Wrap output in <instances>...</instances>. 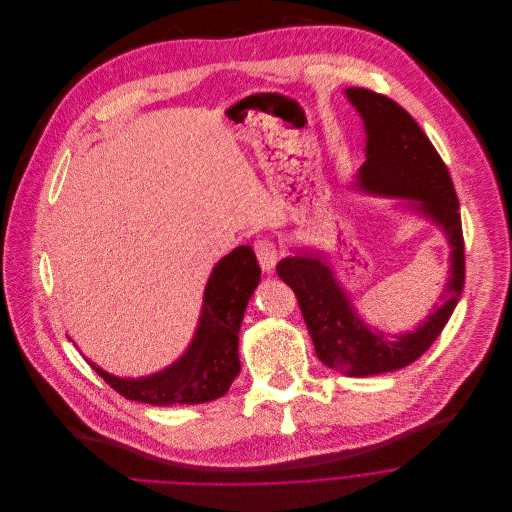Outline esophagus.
<instances>
[{
	"instance_id": "34e87169",
	"label": "esophagus",
	"mask_w": 512,
	"mask_h": 512,
	"mask_svg": "<svg viewBox=\"0 0 512 512\" xmlns=\"http://www.w3.org/2000/svg\"><path fill=\"white\" fill-rule=\"evenodd\" d=\"M254 252H256L258 262H260V268H262L264 272H272L274 266H276V262H278V256H280L276 244L270 242V240H258V242L254 244Z\"/></svg>"
}]
</instances>
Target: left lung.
<instances>
[{
  "instance_id": "8db88e82",
  "label": "left lung",
  "mask_w": 512,
  "mask_h": 512,
  "mask_svg": "<svg viewBox=\"0 0 512 512\" xmlns=\"http://www.w3.org/2000/svg\"><path fill=\"white\" fill-rule=\"evenodd\" d=\"M345 94L361 115L367 135V161L355 187L373 195L420 201L412 206L444 230L452 250L442 304L405 335L367 327L321 252L300 250L278 262L276 272L296 294L317 357L349 377H367L407 367L438 339L464 288V236L448 167L412 115L369 88H347Z\"/></svg>"
}]
</instances>
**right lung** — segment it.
<instances>
[{
	"label": "right lung",
	"instance_id": "right-lung-1",
	"mask_svg": "<svg viewBox=\"0 0 512 512\" xmlns=\"http://www.w3.org/2000/svg\"><path fill=\"white\" fill-rule=\"evenodd\" d=\"M258 282L260 266L254 250L238 246L212 270L193 341L173 365L147 377L129 379L88 363L117 393L133 401L151 405L214 401L230 389L240 373L238 333Z\"/></svg>",
	"mask_w": 512,
	"mask_h": 512
}]
</instances>
